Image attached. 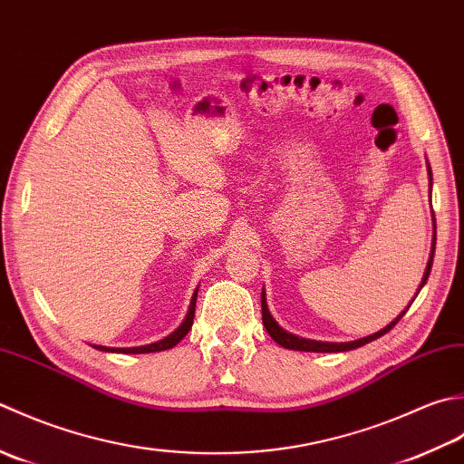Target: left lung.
<instances>
[{"instance_id": "left-lung-1", "label": "left lung", "mask_w": 464, "mask_h": 464, "mask_svg": "<svg viewBox=\"0 0 464 464\" xmlns=\"http://www.w3.org/2000/svg\"><path fill=\"white\" fill-rule=\"evenodd\" d=\"M429 179L432 182V172H430V166H429ZM432 186V184H430ZM434 216V214H432ZM434 244H437V226H434V236H432V250H430V258H429V264H427V270H424V276H422V282L420 286L417 290V295L420 292V288L427 285L429 280V274H430V268H432V258H434ZM417 298V296H414ZM412 298V300H414ZM412 304V302H411ZM411 304L406 306L399 316H396L391 324H386L382 330H378V333L371 334V336H364V338H358V340H353V343H320V340H310V338H300L296 334H290L288 330L282 328L276 320L272 318L270 310H268V304H266V292L262 290V323L264 326H266V333L272 336L274 343H278L280 346L288 348V351H304V353H346V351H353V348H358V346H364L368 343H372V340L381 338L382 334L389 333V330L399 323V320L406 314V310L411 308Z\"/></svg>"}]
</instances>
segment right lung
<instances>
[{"instance_id":"obj_1","label":"right lung","mask_w":464,"mask_h":464,"mask_svg":"<svg viewBox=\"0 0 464 464\" xmlns=\"http://www.w3.org/2000/svg\"><path fill=\"white\" fill-rule=\"evenodd\" d=\"M196 298H198V288L194 292L192 296V302H190V308H188V314L184 318V323L179 324L172 334H168L166 338L158 340V343H152V344H146V346H134V348H108V346H93L98 348V351H106V353H126V354H144V353H160V351H168V348L176 346L179 340H182L188 330L192 328L194 324V310H196Z\"/></svg>"}]
</instances>
